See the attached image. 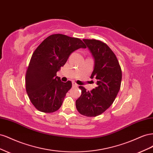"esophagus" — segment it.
<instances>
[{
  "mask_svg": "<svg viewBox=\"0 0 153 153\" xmlns=\"http://www.w3.org/2000/svg\"><path fill=\"white\" fill-rule=\"evenodd\" d=\"M72 85H73V87H78V84L75 82H72Z\"/></svg>",
  "mask_w": 153,
  "mask_h": 153,
  "instance_id": "obj_1",
  "label": "esophagus"
}]
</instances>
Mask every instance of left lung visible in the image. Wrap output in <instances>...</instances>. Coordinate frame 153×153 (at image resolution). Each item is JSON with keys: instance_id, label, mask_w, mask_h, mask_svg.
<instances>
[{"instance_id": "obj_1", "label": "left lung", "mask_w": 153, "mask_h": 153, "mask_svg": "<svg viewBox=\"0 0 153 153\" xmlns=\"http://www.w3.org/2000/svg\"><path fill=\"white\" fill-rule=\"evenodd\" d=\"M94 59L91 78L97 80V87L87 91L79 86L82 94L76 100L78 112L87 117L103 113L114 101L121 87L122 71L118 60L108 46L96 39H83Z\"/></svg>"}]
</instances>
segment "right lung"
Wrapping results in <instances>:
<instances>
[{
    "mask_svg": "<svg viewBox=\"0 0 153 153\" xmlns=\"http://www.w3.org/2000/svg\"><path fill=\"white\" fill-rule=\"evenodd\" d=\"M80 48H86L81 39L55 34L46 38L35 50L26 72L25 86L37 110L52 113L61 107L72 84L71 81L62 82L57 72L70 54Z\"/></svg>",
    "mask_w": 153,
    "mask_h": 153,
    "instance_id": "1",
    "label": "right lung"
}]
</instances>
